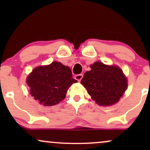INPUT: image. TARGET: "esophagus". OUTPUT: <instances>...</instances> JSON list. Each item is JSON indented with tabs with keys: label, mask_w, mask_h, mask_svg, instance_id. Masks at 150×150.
Returning a JSON list of instances; mask_svg holds the SVG:
<instances>
[{
	"label": "esophagus",
	"mask_w": 150,
	"mask_h": 150,
	"mask_svg": "<svg viewBox=\"0 0 150 150\" xmlns=\"http://www.w3.org/2000/svg\"><path fill=\"white\" fill-rule=\"evenodd\" d=\"M83 77V75L82 74H78V75H76L75 76V79L77 80V81H80L82 80V78Z\"/></svg>",
	"instance_id": "1"
}]
</instances>
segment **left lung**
I'll use <instances>...</instances> for the list:
<instances>
[{
  "label": "left lung",
  "mask_w": 150,
  "mask_h": 150,
  "mask_svg": "<svg viewBox=\"0 0 150 150\" xmlns=\"http://www.w3.org/2000/svg\"><path fill=\"white\" fill-rule=\"evenodd\" d=\"M90 68L91 70L84 74L81 84L93 100L100 106H111L118 102L128 87L121 69L101 62H96Z\"/></svg>",
  "instance_id": "left-lung-1"
}]
</instances>
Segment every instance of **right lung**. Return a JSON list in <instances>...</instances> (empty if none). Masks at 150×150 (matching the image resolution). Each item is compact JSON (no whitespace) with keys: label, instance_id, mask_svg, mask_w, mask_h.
Here are the masks:
<instances>
[{"label":"right lung","instance_id":"add662e5","mask_svg":"<svg viewBox=\"0 0 150 150\" xmlns=\"http://www.w3.org/2000/svg\"><path fill=\"white\" fill-rule=\"evenodd\" d=\"M71 70L60 62L39 66L27 78L30 94L44 106H53L65 99L67 90L77 81L73 79Z\"/></svg>","mask_w":150,"mask_h":150}]
</instances>
